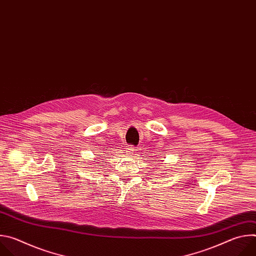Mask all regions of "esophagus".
<instances>
[{"label": "esophagus", "mask_w": 256, "mask_h": 256, "mask_svg": "<svg viewBox=\"0 0 256 256\" xmlns=\"http://www.w3.org/2000/svg\"><path fill=\"white\" fill-rule=\"evenodd\" d=\"M136 152H138V150L134 149V148H128V154L130 156L134 155Z\"/></svg>", "instance_id": "obj_1"}]
</instances>
